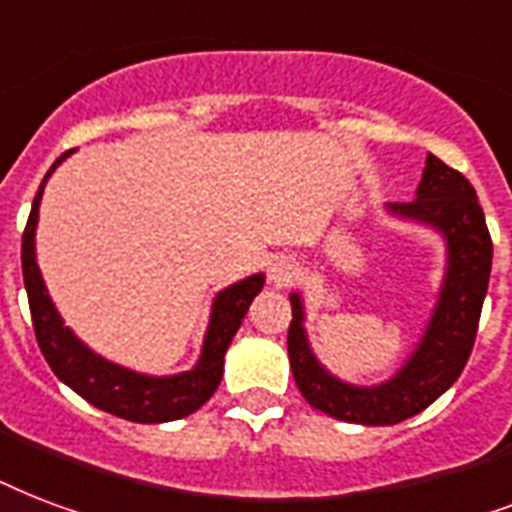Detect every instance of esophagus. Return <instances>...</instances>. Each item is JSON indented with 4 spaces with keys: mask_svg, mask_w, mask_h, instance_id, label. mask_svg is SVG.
Segmentation results:
<instances>
[{
    "mask_svg": "<svg viewBox=\"0 0 512 512\" xmlns=\"http://www.w3.org/2000/svg\"><path fill=\"white\" fill-rule=\"evenodd\" d=\"M298 273H300L298 260L290 255L273 257L271 265H268V279H271V284H276V287H287Z\"/></svg>",
    "mask_w": 512,
    "mask_h": 512,
    "instance_id": "obj_1",
    "label": "esophagus"
}]
</instances>
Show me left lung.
<instances>
[{"instance_id": "8db88e82", "label": "left lung", "mask_w": 512, "mask_h": 512, "mask_svg": "<svg viewBox=\"0 0 512 512\" xmlns=\"http://www.w3.org/2000/svg\"><path fill=\"white\" fill-rule=\"evenodd\" d=\"M397 220L432 228L446 241V273L421 341L408 360L381 384H349L317 360L306 335V306L290 292L292 322L287 335L290 368L300 395L338 421L389 427L411 419L454 384L473 351L483 298L489 290L491 236L473 185L427 152L416 198L386 204Z\"/></svg>"}]
</instances>
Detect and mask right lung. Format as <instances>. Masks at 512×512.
I'll return each instance as SVG.
<instances>
[{
    "instance_id": "obj_1",
    "label": "right lung",
    "mask_w": 512,
    "mask_h": 512,
    "mask_svg": "<svg viewBox=\"0 0 512 512\" xmlns=\"http://www.w3.org/2000/svg\"><path fill=\"white\" fill-rule=\"evenodd\" d=\"M69 155L72 152H64L45 174L37 195H34L26 230H23V284H26V295H29L31 322H34L39 349L45 354L50 370L69 389H74L77 395L85 397L88 403L101 408V411L136 421V424H163V421L185 419L217 392L222 370H225V351H228L233 335L239 333L241 322L247 317L249 303L255 300L257 292L263 290L265 276L252 273L247 279L230 284L214 295L201 357L185 373L147 376V373H136V370L123 368L117 362L104 360L101 354H96L91 346H85L72 333V327L64 325L37 265L39 201H42L50 174Z\"/></svg>"
}]
</instances>
